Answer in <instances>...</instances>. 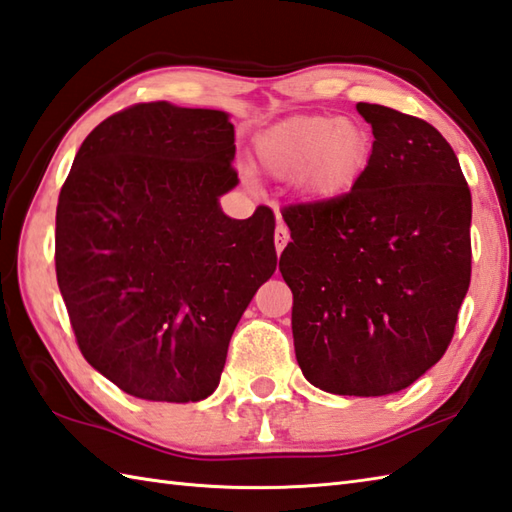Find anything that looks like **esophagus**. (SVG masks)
I'll return each mask as SVG.
<instances>
[{"label": "esophagus", "mask_w": 512, "mask_h": 512, "mask_svg": "<svg viewBox=\"0 0 512 512\" xmlns=\"http://www.w3.org/2000/svg\"><path fill=\"white\" fill-rule=\"evenodd\" d=\"M289 243V229L285 223H278L276 225V232H274V245H276V252L280 254L285 249V245Z\"/></svg>", "instance_id": "1"}]
</instances>
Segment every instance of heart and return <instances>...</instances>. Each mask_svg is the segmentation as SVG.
I'll return each instance as SVG.
<instances>
[{
  "label": "heart",
  "instance_id": "b5f03b06",
  "mask_svg": "<svg viewBox=\"0 0 512 512\" xmlns=\"http://www.w3.org/2000/svg\"><path fill=\"white\" fill-rule=\"evenodd\" d=\"M371 156V139L360 123L305 114L269 128L256 145L260 168L276 179H298L300 190L314 201H333L347 194Z\"/></svg>",
  "mask_w": 512,
  "mask_h": 512
}]
</instances>
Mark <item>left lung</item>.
Listing matches in <instances>:
<instances>
[{"label":"left lung","mask_w":512,"mask_h":512,"mask_svg":"<svg viewBox=\"0 0 512 512\" xmlns=\"http://www.w3.org/2000/svg\"><path fill=\"white\" fill-rule=\"evenodd\" d=\"M367 168L333 201L283 207L280 274L294 294L296 360L336 395L402 391L440 360L471 285V190L431 123L358 103Z\"/></svg>","instance_id":"left-lung-1"}]
</instances>
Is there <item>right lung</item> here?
<instances>
[{
    "label": "right lung",
    "mask_w": 512,
    "mask_h": 512,
    "mask_svg": "<svg viewBox=\"0 0 512 512\" xmlns=\"http://www.w3.org/2000/svg\"><path fill=\"white\" fill-rule=\"evenodd\" d=\"M221 110L134 103L92 130L59 192L55 269L79 351L125 393L212 395L229 338L276 269L267 205L236 221Z\"/></svg>",
    "instance_id": "add662e5"
}]
</instances>
